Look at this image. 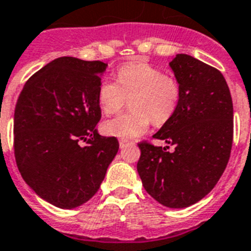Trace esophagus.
Returning a JSON list of instances; mask_svg holds the SVG:
<instances>
[{"label":"esophagus","instance_id":"obj_1","mask_svg":"<svg viewBox=\"0 0 251 251\" xmlns=\"http://www.w3.org/2000/svg\"><path fill=\"white\" fill-rule=\"evenodd\" d=\"M129 143H130V141L121 140V141H119V147H121V149H124V147L127 146V145H129Z\"/></svg>","mask_w":251,"mask_h":251}]
</instances>
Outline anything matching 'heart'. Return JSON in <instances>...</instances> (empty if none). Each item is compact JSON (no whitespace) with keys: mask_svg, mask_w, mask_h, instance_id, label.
Returning a JSON list of instances; mask_svg holds the SVG:
<instances>
[{"mask_svg":"<svg viewBox=\"0 0 251 251\" xmlns=\"http://www.w3.org/2000/svg\"><path fill=\"white\" fill-rule=\"evenodd\" d=\"M180 94L176 78L157 67L141 61L123 64L118 70L117 82L104 80L100 83L98 101L106 115L119 113L128 100L132 110L104 122L102 133L123 140L142 136L151 121L161 126L174 115Z\"/></svg>","mask_w":251,"mask_h":251,"instance_id":"heart-1","label":"heart"}]
</instances>
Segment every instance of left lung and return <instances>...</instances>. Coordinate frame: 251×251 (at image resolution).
<instances>
[{
  "mask_svg": "<svg viewBox=\"0 0 251 251\" xmlns=\"http://www.w3.org/2000/svg\"><path fill=\"white\" fill-rule=\"evenodd\" d=\"M180 85L174 115L153 134L174 146L138 143L137 171L143 188L169 208H185L211 192L230 158L233 108L224 75L192 55L176 54L170 62Z\"/></svg>",
  "mask_w": 251,
  "mask_h": 251,
  "instance_id": "left-lung-1",
  "label": "left lung"
}]
</instances>
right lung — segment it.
<instances>
[{
	"mask_svg": "<svg viewBox=\"0 0 251 251\" xmlns=\"http://www.w3.org/2000/svg\"><path fill=\"white\" fill-rule=\"evenodd\" d=\"M106 66L54 59L25 82L15 106L19 171L40 198L59 208H76L93 198L119 150L115 137L96 129L101 118L98 90Z\"/></svg>",
	"mask_w": 251,
	"mask_h": 251,
	"instance_id": "1",
	"label": "right lung"
}]
</instances>
